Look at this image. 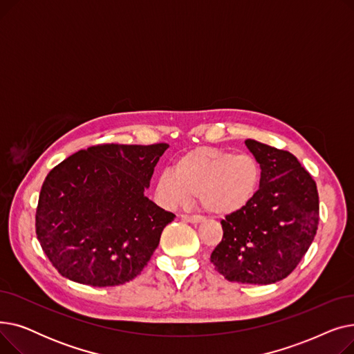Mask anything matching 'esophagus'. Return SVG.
Here are the masks:
<instances>
[{"label":"esophagus","instance_id":"esophagus-1","mask_svg":"<svg viewBox=\"0 0 354 354\" xmlns=\"http://www.w3.org/2000/svg\"><path fill=\"white\" fill-rule=\"evenodd\" d=\"M182 219L187 221V222H191V224H201V222H203V218L198 216V215H187V214H183Z\"/></svg>","mask_w":354,"mask_h":354}]
</instances>
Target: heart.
<instances>
[{"label": "heart", "instance_id": "b5f03b06", "mask_svg": "<svg viewBox=\"0 0 354 354\" xmlns=\"http://www.w3.org/2000/svg\"><path fill=\"white\" fill-rule=\"evenodd\" d=\"M261 166L250 153H232L215 147H196L182 155L172 171L156 180V195L166 207H179L196 195L212 215L243 211L261 185Z\"/></svg>", "mask_w": 354, "mask_h": 354}]
</instances>
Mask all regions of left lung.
I'll return each instance as SVG.
<instances>
[{"label":"left lung","instance_id":"8db88e82","mask_svg":"<svg viewBox=\"0 0 354 354\" xmlns=\"http://www.w3.org/2000/svg\"><path fill=\"white\" fill-rule=\"evenodd\" d=\"M245 145L261 166V185L248 207L221 221L211 263L228 281L266 286L290 275L310 248L319 192L292 153L252 139Z\"/></svg>","mask_w":354,"mask_h":354}]
</instances>
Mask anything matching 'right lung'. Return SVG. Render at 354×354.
<instances>
[{
  "instance_id": "1",
  "label": "right lung",
  "mask_w": 354,
  "mask_h": 354,
  "mask_svg": "<svg viewBox=\"0 0 354 354\" xmlns=\"http://www.w3.org/2000/svg\"><path fill=\"white\" fill-rule=\"evenodd\" d=\"M167 147L97 145L53 167L41 187L35 234L63 277L111 287L140 274L175 218L145 196Z\"/></svg>"
}]
</instances>
